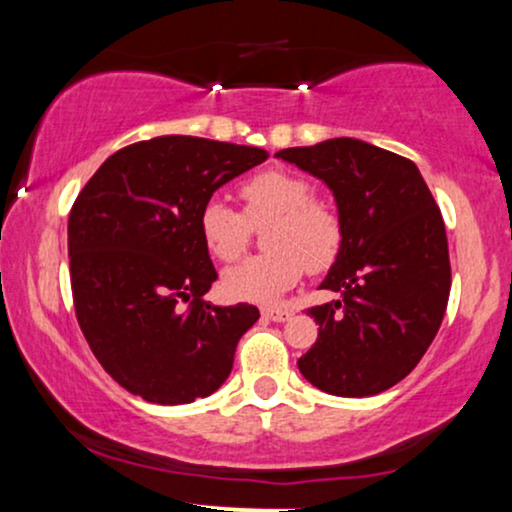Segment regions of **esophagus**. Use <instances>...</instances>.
I'll return each mask as SVG.
<instances>
[{"label":"esophagus","mask_w":512,"mask_h":512,"mask_svg":"<svg viewBox=\"0 0 512 512\" xmlns=\"http://www.w3.org/2000/svg\"><path fill=\"white\" fill-rule=\"evenodd\" d=\"M293 313L289 308H264L262 317L264 320H274V322H286Z\"/></svg>","instance_id":"1"}]
</instances>
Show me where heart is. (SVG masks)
<instances>
[{
	"label": "heart",
	"instance_id": "heart-1",
	"mask_svg": "<svg viewBox=\"0 0 512 512\" xmlns=\"http://www.w3.org/2000/svg\"><path fill=\"white\" fill-rule=\"evenodd\" d=\"M243 211L209 199L199 211V236L211 257L236 262L248 250L252 228L264 226V255L250 257L223 274V291L233 301L272 303L298 284L305 269L325 272L344 248L339 211L315 197L301 173L267 168L240 185Z\"/></svg>",
	"mask_w": 512,
	"mask_h": 512
}]
</instances>
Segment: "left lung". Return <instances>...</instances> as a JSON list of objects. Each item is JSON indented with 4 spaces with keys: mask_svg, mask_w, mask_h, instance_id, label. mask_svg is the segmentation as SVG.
<instances>
[{
    "mask_svg": "<svg viewBox=\"0 0 512 512\" xmlns=\"http://www.w3.org/2000/svg\"><path fill=\"white\" fill-rule=\"evenodd\" d=\"M276 156L325 180L344 223V248L320 286L339 298L308 308L320 332L298 368L337 397L390 390L426 354L448 308V236L436 199L409 158L358 139Z\"/></svg>",
    "mask_w": 512,
    "mask_h": 512,
    "instance_id": "left-lung-1",
    "label": "left lung"
}]
</instances>
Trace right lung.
<instances>
[{
    "mask_svg": "<svg viewBox=\"0 0 512 512\" xmlns=\"http://www.w3.org/2000/svg\"><path fill=\"white\" fill-rule=\"evenodd\" d=\"M257 146L154 137L115 151L69 214L76 320L117 385L156 404L216 392L255 305L204 301L216 269L199 236L211 195L257 163Z\"/></svg>",
    "mask_w": 512,
    "mask_h": 512,
    "instance_id": "right-lung-1",
    "label": "right lung"
}]
</instances>
